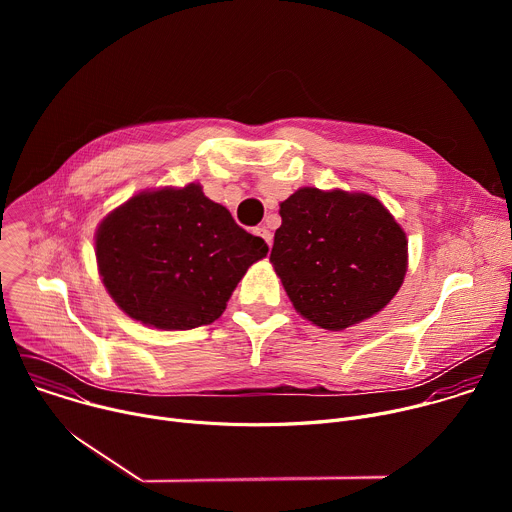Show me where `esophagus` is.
Listing matches in <instances>:
<instances>
[{
    "instance_id": "1",
    "label": "esophagus",
    "mask_w": 512,
    "mask_h": 512,
    "mask_svg": "<svg viewBox=\"0 0 512 512\" xmlns=\"http://www.w3.org/2000/svg\"><path fill=\"white\" fill-rule=\"evenodd\" d=\"M255 235H259L269 247H271V243H273V235H271V231L267 229V227H259L257 231H255Z\"/></svg>"
}]
</instances>
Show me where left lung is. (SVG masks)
Wrapping results in <instances>:
<instances>
[{"label": "left lung", "mask_w": 512, "mask_h": 512, "mask_svg": "<svg viewBox=\"0 0 512 512\" xmlns=\"http://www.w3.org/2000/svg\"><path fill=\"white\" fill-rule=\"evenodd\" d=\"M279 214L269 261L302 318L338 332L397 296L407 235L379 198L306 186L279 204Z\"/></svg>", "instance_id": "8db88e82"}]
</instances>
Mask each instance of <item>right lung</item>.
Listing matches in <instances>:
<instances>
[{"mask_svg": "<svg viewBox=\"0 0 512 512\" xmlns=\"http://www.w3.org/2000/svg\"><path fill=\"white\" fill-rule=\"evenodd\" d=\"M267 251L196 182L133 194L95 233L107 294L156 330H192L221 318L237 283Z\"/></svg>", "mask_w": 512, "mask_h": 512, "instance_id": "obj_1", "label": "right lung"}]
</instances>
